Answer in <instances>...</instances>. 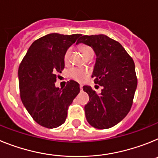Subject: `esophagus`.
<instances>
[{
    "mask_svg": "<svg viewBox=\"0 0 158 158\" xmlns=\"http://www.w3.org/2000/svg\"><path fill=\"white\" fill-rule=\"evenodd\" d=\"M79 87H80V90H83V85L80 84V86H79Z\"/></svg>",
    "mask_w": 158,
    "mask_h": 158,
    "instance_id": "34e87169",
    "label": "esophagus"
}]
</instances>
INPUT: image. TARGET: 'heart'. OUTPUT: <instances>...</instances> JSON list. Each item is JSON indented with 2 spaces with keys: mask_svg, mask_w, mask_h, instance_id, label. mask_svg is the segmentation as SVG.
<instances>
[{
  "mask_svg": "<svg viewBox=\"0 0 158 158\" xmlns=\"http://www.w3.org/2000/svg\"><path fill=\"white\" fill-rule=\"evenodd\" d=\"M80 51L81 52H82V54L84 56L85 58H86L87 56H89V55L93 54L92 48H91L90 46H88V45H82V46L80 47ZM71 48H68V50L66 51L65 53H64V60L65 63L68 62L70 56H71ZM87 71L84 69H82V68H72L68 71V75H69V77L71 78L72 79H74V80L78 81V82H83V81H84V79L87 77Z\"/></svg>",
  "mask_w": 158,
  "mask_h": 158,
  "instance_id": "obj_1",
  "label": "heart"
}]
</instances>
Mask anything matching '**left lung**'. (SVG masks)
<instances>
[{
  "label": "left lung",
  "instance_id": "8db88e82",
  "mask_svg": "<svg viewBox=\"0 0 158 158\" xmlns=\"http://www.w3.org/2000/svg\"><path fill=\"white\" fill-rule=\"evenodd\" d=\"M80 36L76 44L89 45L95 52L91 77L102 87L99 94L90 87H83L90 98L84 106L86 118L94 128H110L123 120L132 106L138 85L134 62L120 43L107 35Z\"/></svg>",
  "mask_w": 158,
  "mask_h": 158
}]
</instances>
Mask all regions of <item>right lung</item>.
<instances>
[{"label":"right lung","instance_id":"1","mask_svg":"<svg viewBox=\"0 0 158 158\" xmlns=\"http://www.w3.org/2000/svg\"><path fill=\"white\" fill-rule=\"evenodd\" d=\"M81 34L51 33L31 44L18 70L21 101L35 122L52 129L65 123L69 106L80 91L74 80L56 87L57 73L64 68V53Z\"/></svg>","mask_w":158,"mask_h":158}]
</instances>
